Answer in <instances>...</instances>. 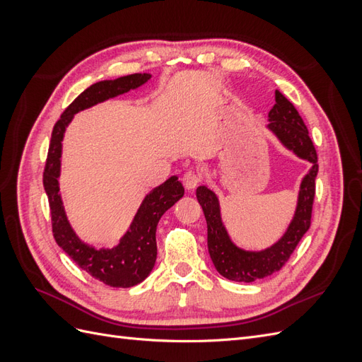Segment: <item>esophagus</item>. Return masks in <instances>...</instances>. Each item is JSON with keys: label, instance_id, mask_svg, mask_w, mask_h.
<instances>
[{"label": "esophagus", "instance_id": "esophagus-1", "mask_svg": "<svg viewBox=\"0 0 362 362\" xmlns=\"http://www.w3.org/2000/svg\"><path fill=\"white\" fill-rule=\"evenodd\" d=\"M201 175L199 173H196V172H187L182 177V184H184V187H185V190H189V192H192V190H194L196 187H198V185L201 184Z\"/></svg>", "mask_w": 362, "mask_h": 362}]
</instances>
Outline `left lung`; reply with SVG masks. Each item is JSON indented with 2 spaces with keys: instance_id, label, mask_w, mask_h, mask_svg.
Instances as JSON below:
<instances>
[{
  "instance_id": "1",
  "label": "left lung",
  "mask_w": 362,
  "mask_h": 362,
  "mask_svg": "<svg viewBox=\"0 0 362 362\" xmlns=\"http://www.w3.org/2000/svg\"><path fill=\"white\" fill-rule=\"evenodd\" d=\"M275 101L276 104L269 112L270 122L267 128L287 149L293 151L299 158L313 163L310 172L300 182L298 206L286 234L264 250L250 252L240 249L233 243L223 226L221 205L214 192L205 185L196 190V198L202 206L208 228V252L216 270L229 281L254 282L281 270L311 225L315 177L319 172L317 152L308 136V128L305 127L294 105L279 90L275 92Z\"/></svg>"
}]
</instances>
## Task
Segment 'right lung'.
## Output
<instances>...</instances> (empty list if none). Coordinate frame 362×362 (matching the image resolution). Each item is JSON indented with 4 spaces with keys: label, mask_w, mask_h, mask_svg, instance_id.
I'll return each instance as SVG.
<instances>
[{
    "label": "right lung",
    "mask_w": 362,
    "mask_h": 362,
    "mask_svg": "<svg viewBox=\"0 0 362 362\" xmlns=\"http://www.w3.org/2000/svg\"><path fill=\"white\" fill-rule=\"evenodd\" d=\"M151 78V74H131L116 80H104L92 84L72 101L54 125L45 170H43V187H45L52 222V234L57 245L66 252L80 269L89 273L105 286L116 288L134 287L144 281L154 269L157 259L156 231L160 217L184 196V187L178 177H170L158 187L146 194L137 210L133 223L117 246L112 249H96L83 243L72 229L64 213L59 177L62 140L74 115L98 103L137 89Z\"/></svg>",
    "instance_id": "add662e5"
}]
</instances>
